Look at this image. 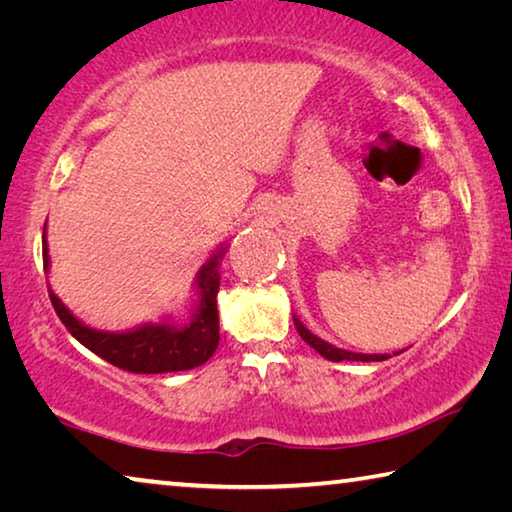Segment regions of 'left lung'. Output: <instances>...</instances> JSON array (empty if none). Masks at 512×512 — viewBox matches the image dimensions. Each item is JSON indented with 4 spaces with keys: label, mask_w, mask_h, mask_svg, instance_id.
<instances>
[{
    "label": "left lung",
    "mask_w": 512,
    "mask_h": 512,
    "mask_svg": "<svg viewBox=\"0 0 512 512\" xmlns=\"http://www.w3.org/2000/svg\"><path fill=\"white\" fill-rule=\"evenodd\" d=\"M293 325H296L298 334L302 336V341H305L309 348H314L320 354V357H325L327 361H384V359H388V354H361V352H350V350L336 348V345L318 339L316 334H311L309 329L302 325V320L296 314H293Z\"/></svg>",
    "instance_id": "1"
}]
</instances>
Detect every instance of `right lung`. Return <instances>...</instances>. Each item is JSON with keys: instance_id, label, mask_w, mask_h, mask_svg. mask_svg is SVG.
I'll return each instance as SVG.
<instances>
[{"instance_id": "obj_1", "label": "right lung", "mask_w": 512, "mask_h": 512, "mask_svg": "<svg viewBox=\"0 0 512 512\" xmlns=\"http://www.w3.org/2000/svg\"><path fill=\"white\" fill-rule=\"evenodd\" d=\"M228 246H219L210 259L198 268L194 277V309L187 323H176L171 316L160 323H144L124 332H108L85 325L69 311L49 287V298L58 318L63 320L67 332L85 345L97 357L106 359L112 366L140 375L155 372L192 370L212 357L219 345V309H216V293L221 284V259ZM42 262L49 273V246L47 223L42 230Z\"/></svg>"}]
</instances>
